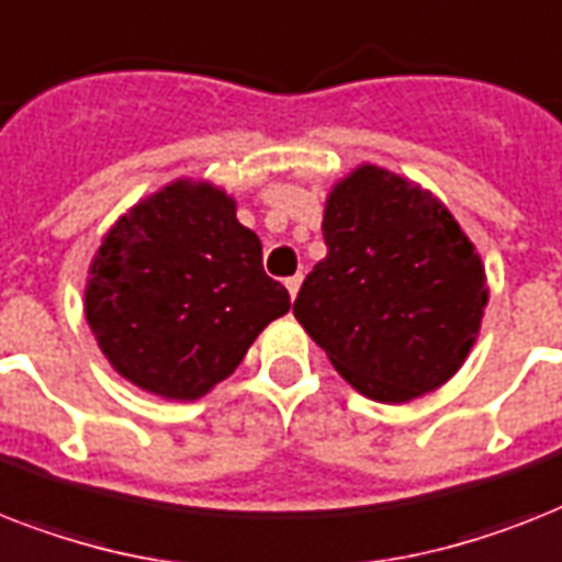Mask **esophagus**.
I'll use <instances>...</instances> for the list:
<instances>
[{
    "label": "esophagus",
    "mask_w": 562,
    "mask_h": 562,
    "mask_svg": "<svg viewBox=\"0 0 562 562\" xmlns=\"http://www.w3.org/2000/svg\"><path fill=\"white\" fill-rule=\"evenodd\" d=\"M300 285H303V277H300V273H294V277H289V280H285V289H289L291 300H294V296H296Z\"/></svg>",
    "instance_id": "1"
}]
</instances>
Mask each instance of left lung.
<instances>
[{"label": "left lung", "mask_w": 562, "mask_h": 562, "mask_svg": "<svg viewBox=\"0 0 562 562\" xmlns=\"http://www.w3.org/2000/svg\"><path fill=\"white\" fill-rule=\"evenodd\" d=\"M323 239L328 254L305 277L294 317L331 367L381 404L450 381L487 305L485 266L450 210L363 164L328 193Z\"/></svg>", "instance_id": "1"}]
</instances>
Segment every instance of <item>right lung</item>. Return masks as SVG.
<instances>
[{
	"mask_svg": "<svg viewBox=\"0 0 562 562\" xmlns=\"http://www.w3.org/2000/svg\"><path fill=\"white\" fill-rule=\"evenodd\" d=\"M291 308L262 241L207 181H172L115 222L86 282V321L109 363L140 390L195 401L225 381Z\"/></svg>",
	"mask_w": 562,
	"mask_h": 562,
	"instance_id": "add662e5",
	"label": "right lung"
}]
</instances>
